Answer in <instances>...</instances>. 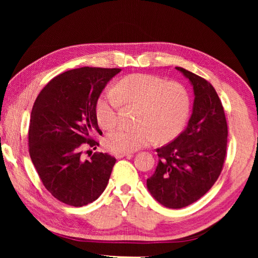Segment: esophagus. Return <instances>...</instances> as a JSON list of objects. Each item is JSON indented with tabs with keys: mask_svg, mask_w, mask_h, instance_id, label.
Returning a JSON list of instances; mask_svg holds the SVG:
<instances>
[{
	"mask_svg": "<svg viewBox=\"0 0 258 258\" xmlns=\"http://www.w3.org/2000/svg\"><path fill=\"white\" fill-rule=\"evenodd\" d=\"M124 157H132V154H128V152H117L116 154V158H118V159H120V158H124Z\"/></svg>",
	"mask_w": 258,
	"mask_h": 258,
	"instance_id": "obj_1",
	"label": "esophagus"
}]
</instances>
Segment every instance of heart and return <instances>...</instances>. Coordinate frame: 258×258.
Wrapping results in <instances>:
<instances>
[{
	"label": "heart",
	"mask_w": 258,
	"mask_h": 258,
	"mask_svg": "<svg viewBox=\"0 0 258 258\" xmlns=\"http://www.w3.org/2000/svg\"><path fill=\"white\" fill-rule=\"evenodd\" d=\"M116 94L104 91L95 103V117L102 128H111L117 121L118 99L139 106L135 127H118L107 135L109 149L132 152L149 145L155 137L166 142L182 132L189 118L191 97L184 85L164 78L134 74L124 77L115 87Z\"/></svg>",
	"instance_id": "heart-1"
}]
</instances>
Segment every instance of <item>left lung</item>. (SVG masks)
I'll use <instances>...</instances> for the list:
<instances>
[{"mask_svg":"<svg viewBox=\"0 0 258 258\" xmlns=\"http://www.w3.org/2000/svg\"><path fill=\"white\" fill-rule=\"evenodd\" d=\"M194 89V106L186 128L157 149L159 160L147 187L160 205L173 209L189 206L214 185L223 167L228 125L216 91L203 77L175 67Z\"/></svg>","mask_w":258,"mask_h":258,"instance_id":"obj_1","label":"left lung"}]
</instances>
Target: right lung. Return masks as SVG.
Returning a JSON list of instances; mask_svg holds the SVG:
<instances>
[{"label": "right lung", "mask_w": 258, "mask_h": 258, "mask_svg": "<svg viewBox=\"0 0 258 258\" xmlns=\"http://www.w3.org/2000/svg\"><path fill=\"white\" fill-rule=\"evenodd\" d=\"M121 69L83 67L54 77L41 91L30 113L29 155L46 190L69 206L82 207L106 189L116 159L108 154L83 158L97 149L102 135L95 103L107 83Z\"/></svg>", "instance_id": "1"}]
</instances>
